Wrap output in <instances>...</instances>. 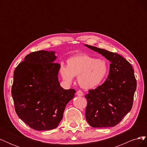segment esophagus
Listing matches in <instances>:
<instances>
[{
  "label": "esophagus",
  "instance_id": "obj_1",
  "mask_svg": "<svg viewBox=\"0 0 147 147\" xmlns=\"http://www.w3.org/2000/svg\"><path fill=\"white\" fill-rule=\"evenodd\" d=\"M76 94H77V95L78 96H83V92L82 91H78L77 92Z\"/></svg>",
  "mask_w": 147,
  "mask_h": 147
}]
</instances>
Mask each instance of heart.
Listing matches in <instances>:
<instances>
[{"label": "heart", "mask_w": 147, "mask_h": 147, "mask_svg": "<svg viewBox=\"0 0 147 147\" xmlns=\"http://www.w3.org/2000/svg\"><path fill=\"white\" fill-rule=\"evenodd\" d=\"M109 71L105 60L97 59L86 54L79 55L67 60V65L62 64L60 74L64 80L72 83L75 76H78V82L86 90L93 89L103 82Z\"/></svg>", "instance_id": "heart-1"}]
</instances>
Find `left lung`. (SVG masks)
<instances>
[{"label":"left lung","instance_id":"1","mask_svg":"<svg viewBox=\"0 0 147 147\" xmlns=\"http://www.w3.org/2000/svg\"><path fill=\"white\" fill-rule=\"evenodd\" d=\"M110 62L105 82L86 94V119L93 127L116 126L130 112L137 82L134 69L129 62L117 53L84 45Z\"/></svg>","mask_w":147,"mask_h":147}]
</instances>
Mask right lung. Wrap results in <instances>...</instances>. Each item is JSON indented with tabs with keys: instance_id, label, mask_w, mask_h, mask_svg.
<instances>
[{
	"instance_id": "add662e5",
	"label": "right lung",
	"mask_w": 147,
	"mask_h": 147,
	"mask_svg": "<svg viewBox=\"0 0 147 147\" xmlns=\"http://www.w3.org/2000/svg\"><path fill=\"white\" fill-rule=\"evenodd\" d=\"M54 51L32 52L14 71L11 95L16 113L34 129L51 130L57 127L66 105L75 96L74 89L60 85V64Z\"/></svg>"
}]
</instances>
